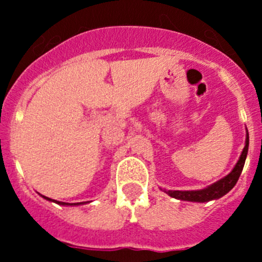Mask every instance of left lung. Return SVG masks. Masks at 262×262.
Listing matches in <instances>:
<instances>
[{"label": "left lung", "instance_id": "obj_1", "mask_svg": "<svg viewBox=\"0 0 262 262\" xmlns=\"http://www.w3.org/2000/svg\"><path fill=\"white\" fill-rule=\"evenodd\" d=\"M248 152V132H246V142H245V148L242 150L241 156H239V160L237 161L236 166L233 167V170L228 173L227 176H224L223 179H221L219 181L214 182L210 186L205 187L202 190H186V191H180V190H168L167 192L170 196L175 198V199L180 200H186V202H198V203H205L210 202V200L219 199L223 195H226L227 192L231 191L233 189L234 185L238 181L239 176H241L242 170H244L245 161L247 157Z\"/></svg>", "mask_w": 262, "mask_h": 262}]
</instances>
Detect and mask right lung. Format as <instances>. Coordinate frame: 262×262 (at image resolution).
Here are the masks:
<instances>
[{
    "label": "right lung",
    "mask_w": 262,
    "mask_h": 262,
    "mask_svg": "<svg viewBox=\"0 0 262 262\" xmlns=\"http://www.w3.org/2000/svg\"><path fill=\"white\" fill-rule=\"evenodd\" d=\"M41 196H43V198H44V199L49 200V202H53V203H57V204H59V205H80V204H84V203H87V202H83V203H73V204H71V203H63V202H57V200H53V199H50V198H47V196H44V195H41Z\"/></svg>",
    "instance_id": "right-lung-1"
}]
</instances>
